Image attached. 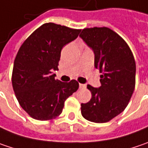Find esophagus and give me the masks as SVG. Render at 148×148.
I'll return each instance as SVG.
<instances>
[{"label":"esophagus","mask_w":148,"mask_h":148,"mask_svg":"<svg viewBox=\"0 0 148 148\" xmlns=\"http://www.w3.org/2000/svg\"><path fill=\"white\" fill-rule=\"evenodd\" d=\"M79 89L80 90H84V89H85L86 88V86H85V84H79Z\"/></svg>","instance_id":"1"}]
</instances>
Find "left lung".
<instances>
[{
  "label": "left lung",
  "mask_w": 148,
  "mask_h": 148,
  "mask_svg": "<svg viewBox=\"0 0 148 148\" xmlns=\"http://www.w3.org/2000/svg\"><path fill=\"white\" fill-rule=\"evenodd\" d=\"M79 37L95 53V67L100 70V85L88 84L92 97L81 104L86 120L105 123L121 113L135 89L136 63L125 40L108 27L83 29Z\"/></svg>",
  "instance_id": "obj_1"
}]
</instances>
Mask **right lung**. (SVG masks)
<instances>
[{"label": "right lung", "instance_id": "obj_1", "mask_svg": "<svg viewBox=\"0 0 148 148\" xmlns=\"http://www.w3.org/2000/svg\"><path fill=\"white\" fill-rule=\"evenodd\" d=\"M80 30L45 23L25 40L14 61L12 87L22 108L39 121L58 116L68 97L79 89L76 80L55 79L61 50L76 39Z\"/></svg>", "mask_w": 148, "mask_h": 148}]
</instances>
